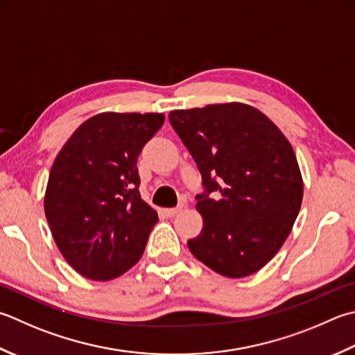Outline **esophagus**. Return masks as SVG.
<instances>
[{"mask_svg":"<svg viewBox=\"0 0 355 355\" xmlns=\"http://www.w3.org/2000/svg\"><path fill=\"white\" fill-rule=\"evenodd\" d=\"M183 209V206H178V207H169V209H164L166 217H175V215Z\"/></svg>","mask_w":355,"mask_h":355,"instance_id":"obj_1","label":"esophagus"}]
</instances>
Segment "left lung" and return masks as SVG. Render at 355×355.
Masks as SVG:
<instances>
[{
  "mask_svg": "<svg viewBox=\"0 0 355 355\" xmlns=\"http://www.w3.org/2000/svg\"><path fill=\"white\" fill-rule=\"evenodd\" d=\"M169 121L205 186L196 205L203 229L187 248L229 279L257 272L280 251L302 206L303 178L293 146L245 103L172 110Z\"/></svg>",
  "mask_w": 355,
  "mask_h": 355,
  "instance_id": "1",
  "label": "left lung"
}]
</instances>
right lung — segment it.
<instances>
[{
  "instance_id": "add662e5",
  "label": "right lung",
  "mask_w": 355,
  "mask_h": 355,
  "mask_svg": "<svg viewBox=\"0 0 355 355\" xmlns=\"http://www.w3.org/2000/svg\"><path fill=\"white\" fill-rule=\"evenodd\" d=\"M163 123V114L94 115L55 158L46 218L60 252L86 279H116L141 259L158 215L141 200L137 159Z\"/></svg>"
}]
</instances>
